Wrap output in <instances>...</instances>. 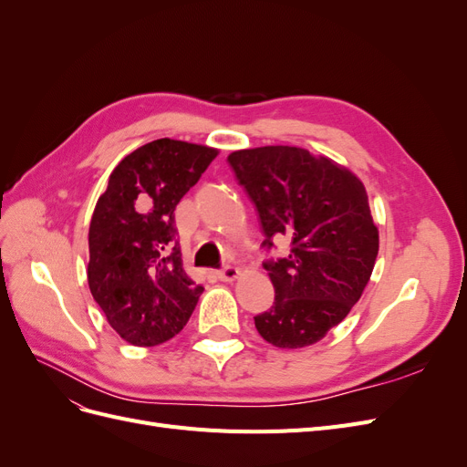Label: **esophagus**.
Wrapping results in <instances>:
<instances>
[{
	"label": "esophagus",
	"instance_id": "esophagus-1",
	"mask_svg": "<svg viewBox=\"0 0 467 467\" xmlns=\"http://www.w3.org/2000/svg\"><path fill=\"white\" fill-rule=\"evenodd\" d=\"M216 276L222 282H234V280L239 278V268L237 266H223V268H220V271L216 273Z\"/></svg>",
	"mask_w": 467,
	"mask_h": 467
}]
</instances>
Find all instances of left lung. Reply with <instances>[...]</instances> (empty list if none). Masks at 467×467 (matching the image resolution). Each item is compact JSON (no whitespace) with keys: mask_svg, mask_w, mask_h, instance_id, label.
<instances>
[{"mask_svg":"<svg viewBox=\"0 0 467 467\" xmlns=\"http://www.w3.org/2000/svg\"><path fill=\"white\" fill-rule=\"evenodd\" d=\"M228 161L257 206L263 245L275 235L292 242L286 259L263 265L276 296L255 327L278 348L314 345L348 316L374 271L379 237L362 181L296 146L237 150Z\"/></svg>","mask_w":467,"mask_h":467,"instance_id":"left-lung-1","label":"left lung"}]
</instances>
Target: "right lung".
I'll return each mask as SVG.
<instances>
[{"label":"right lung","mask_w":467,"mask_h":467,"mask_svg":"<svg viewBox=\"0 0 467 467\" xmlns=\"http://www.w3.org/2000/svg\"><path fill=\"white\" fill-rule=\"evenodd\" d=\"M218 155L160 138L112 169L89 223L88 282L120 338L155 347L185 327L202 286L182 271L175 206Z\"/></svg>","instance_id":"1"}]
</instances>
